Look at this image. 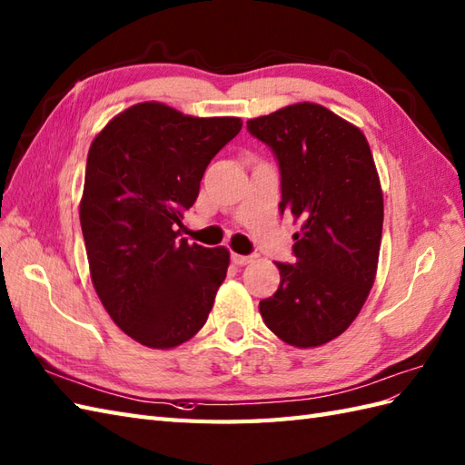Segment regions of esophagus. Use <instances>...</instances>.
Here are the masks:
<instances>
[{
    "instance_id": "obj_1",
    "label": "esophagus",
    "mask_w": 465,
    "mask_h": 465,
    "mask_svg": "<svg viewBox=\"0 0 465 465\" xmlns=\"http://www.w3.org/2000/svg\"><path fill=\"white\" fill-rule=\"evenodd\" d=\"M232 262H233L235 265H247V263H252V262H253V257H252V255H240V253H232Z\"/></svg>"
}]
</instances>
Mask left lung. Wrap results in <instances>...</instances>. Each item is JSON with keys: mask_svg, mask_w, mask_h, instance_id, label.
<instances>
[{"mask_svg": "<svg viewBox=\"0 0 465 465\" xmlns=\"http://www.w3.org/2000/svg\"><path fill=\"white\" fill-rule=\"evenodd\" d=\"M247 131L275 153L279 210L299 223L297 262L277 263L282 282L259 312L291 347H321L351 327L379 267L384 202L369 140L307 101L252 118Z\"/></svg>", "mask_w": 465, "mask_h": 465, "instance_id": "left-lung-1", "label": "left lung"}]
</instances>
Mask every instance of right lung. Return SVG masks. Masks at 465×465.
Returning a JSON list of instances; mask_svg holds the SVG:
<instances>
[{
  "label": "right lung",
  "instance_id": "add662e5",
  "mask_svg": "<svg viewBox=\"0 0 465 465\" xmlns=\"http://www.w3.org/2000/svg\"><path fill=\"white\" fill-rule=\"evenodd\" d=\"M242 118L128 106L94 136L79 208L93 287L114 325L148 349H174L203 325L230 265L225 247L178 237L210 160Z\"/></svg>",
  "mask_w": 465,
  "mask_h": 465
}]
</instances>
